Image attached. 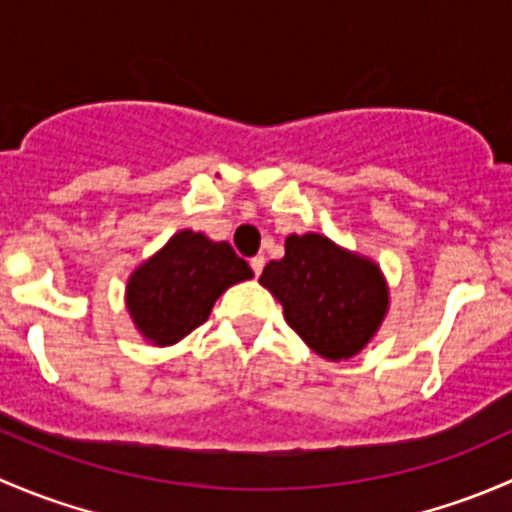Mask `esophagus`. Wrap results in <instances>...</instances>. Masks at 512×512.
<instances>
[{"mask_svg": "<svg viewBox=\"0 0 512 512\" xmlns=\"http://www.w3.org/2000/svg\"><path fill=\"white\" fill-rule=\"evenodd\" d=\"M250 267H252V272H255V275H260L262 267H265V255H255V257H252Z\"/></svg>", "mask_w": 512, "mask_h": 512, "instance_id": "1", "label": "esophagus"}]
</instances>
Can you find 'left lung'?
Wrapping results in <instances>:
<instances>
[{"instance_id":"left-lung-1","label":"left lung","mask_w":512,"mask_h":512,"mask_svg":"<svg viewBox=\"0 0 512 512\" xmlns=\"http://www.w3.org/2000/svg\"><path fill=\"white\" fill-rule=\"evenodd\" d=\"M260 282L285 307L289 327L324 359H349L374 337L389 304L379 267L322 235H289L285 257Z\"/></svg>"}]
</instances>
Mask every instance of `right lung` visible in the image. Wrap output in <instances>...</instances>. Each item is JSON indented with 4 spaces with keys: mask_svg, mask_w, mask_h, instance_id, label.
Returning <instances> with one entry per match:
<instances>
[{
    "mask_svg": "<svg viewBox=\"0 0 512 512\" xmlns=\"http://www.w3.org/2000/svg\"><path fill=\"white\" fill-rule=\"evenodd\" d=\"M252 270L227 242L183 230L128 280L126 304L136 327L158 347L175 344L208 319L215 299Z\"/></svg>",
    "mask_w": 512,
    "mask_h": 512,
    "instance_id": "obj_1",
    "label": "right lung"
}]
</instances>
